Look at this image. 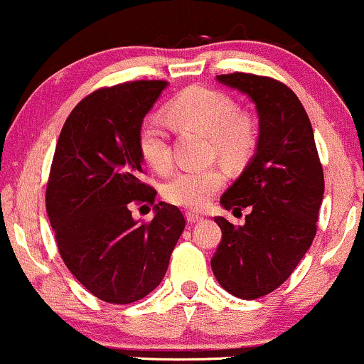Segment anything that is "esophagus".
Here are the masks:
<instances>
[{
  "instance_id": "esophagus-1",
  "label": "esophagus",
  "mask_w": 364,
  "mask_h": 364,
  "mask_svg": "<svg viewBox=\"0 0 364 364\" xmlns=\"http://www.w3.org/2000/svg\"><path fill=\"white\" fill-rule=\"evenodd\" d=\"M203 217L202 215H198V214H195V212H186V220L190 224H195V223H200V220H202Z\"/></svg>"
}]
</instances>
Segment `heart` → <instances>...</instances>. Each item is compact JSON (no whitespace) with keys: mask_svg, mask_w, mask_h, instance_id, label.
<instances>
[{"mask_svg":"<svg viewBox=\"0 0 364 364\" xmlns=\"http://www.w3.org/2000/svg\"><path fill=\"white\" fill-rule=\"evenodd\" d=\"M168 112L179 127L195 128L210 136L214 152L228 164L243 161L257 144L253 119L237 112V104L219 90L191 87L169 104ZM139 150L152 169L162 173L171 168L168 132L154 116L140 123ZM223 185L224 173L219 168L183 169L164 183L162 195L173 205L200 210Z\"/></svg>","mask_w":364,"mask_h":364,"instance_id":"heart-1","label":"heart"}]
</instances>
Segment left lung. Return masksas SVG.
I'll return each mask as SVG.
<instances>
[{"mask_svg": "<svg viewBox=\"0 0 364 364\" xmlns=\"http://www.w3.org/2000/svg\"><path fill=\"white\" fill-rule=\"evenodd\" d=\"M217 80L252 99L260 133L252 161L220 196L225 210L252 212L243 225L215 217L223 240L210 265L225 291L257 299L287 281L311 246L323 169L310 118L289 87L240 72L217 75Z\"/></svg>", "mask_w": 364, "mask_h": 364, "instance_id": "left-lung-1", "label": "left lung"}]
</instances>
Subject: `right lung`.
Instances as JSON below:
<instances>
[{
  "mask_svg": "<svg viewBox=\"0 0 364 364\" xmlns=\"http://www.w3.org/2000/svg\"><path fill=\"white\" fill-rule=\"evenodd\" d=\"M168 87L139 80L104 87L66 118L46 188V210L58 250L77 281L106 303L145 298L164 279L185 217L159 202L150 223L132 217L129 202H156L141 181L139 128Z\"/></svg>",
  "mask_w": 364,
  "mask_h": 364,
  "instance_id": "add662e5",
  "label": "right lung"
}]
</instances>
